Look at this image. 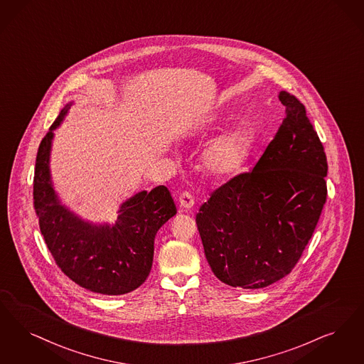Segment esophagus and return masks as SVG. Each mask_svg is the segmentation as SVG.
I'll return each instance as SVG.
<instances>
[{"mask_svg": "<svg viewBox=\"0 0 364 364\" xmlns=\"http://www.w3.org/2000/svg\"><path fill=\"white\" fill-rule=\"evenodd\" d=\"M178 203H180V207H183L184 210H191L193 207V204H195V199H193V196L189 192L186 191V192H183L180 195Z\"/></svg>", "mask_w": 364, "mask_h": 364, "instance_id": "34e87169", "label": "esophagus"}]
</instances>
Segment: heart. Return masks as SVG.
Returning a JSON list of instances; mask_svg holds the SVG:
<instances>
[{
  "mask_svg": "<svg viewBox=\"0 0 364 364\" xmlns=\"http://www.w3.org/2000/svg\"><path fill=\"white\" fill-rule=\"evenodd\" d=\"M249 142V132L242 127L223 131L202 153L204 171L217 178L235 175L247 157Z\"/></svg>",
  "mask_w": 364,
  "mask_h": 364,
  "instance_id": "heart-1",
  "label": "heart"
}]
</instances>
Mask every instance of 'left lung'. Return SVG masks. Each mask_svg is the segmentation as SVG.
Returning a JSON list of instances; mask_svg holds the SVG:
<instances>
[{
  "instance_id": "left-lung-1",
  "label": "left lung",
  "mask_w": 364,
  "mask_h": 364,
  "mask_svg": "<svg viewBox=\"0 0 364 364\" xmlns=\"http://www.w3.org/2000/svg\"><path fill=\"white\" fill-rule=\"evenodd\" d=\"M286 117L247 173L215 189L196 214L204 255L225 284L262 289L289 275L326 202L328 162L305 105L279 92Z\"/></svg>"
}]
</instances>
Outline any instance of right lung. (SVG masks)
<instances>
[{"instance_id": "add662e5", "label": "right lung", "mask_w": 364, "mask_h": 364, "mask_svg": "<svg viewBox=\"0 0 364 364\" xmlns=\"http://www.w3.org/2000/svg\"><path fill=\"white\" fill-rule=\"evenodd\" d=\"M72 104L59 112L38 150L33 205L39 228L57 265L74 283L104 295L127 294L149 277L156 234L176 215L175 202L165 186L141 191L120 204L112 225L89 222L62 203L51 180L50 156L54 131Z\"/></svg>"}]
</instances>
